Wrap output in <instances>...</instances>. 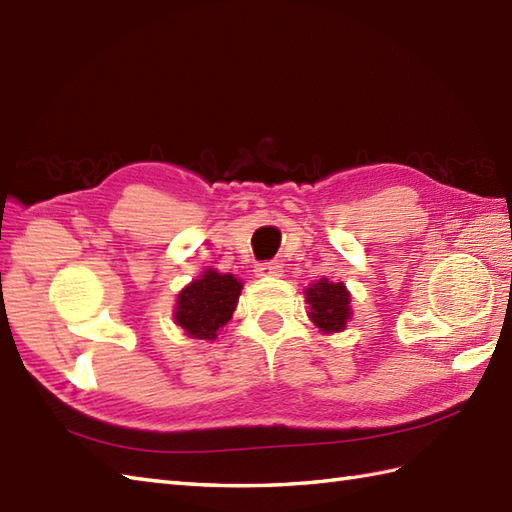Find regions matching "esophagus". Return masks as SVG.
<instances>
[{"instance_id": "34e87169", "label": "esophagus", "mask_w": 512, "mask_h": 512, "mask_svg": "<svg viewBox=\"0 0 512 512\" xmlns=\"http://www.w3.org/2000/svg\"><path fill=\"white\" fill-rule=\"evenodd\" d=\"M256 271H258V276H280L282 265L278 263V260H265V263H260L256 267Z\"/></svg>"}]
</instances>
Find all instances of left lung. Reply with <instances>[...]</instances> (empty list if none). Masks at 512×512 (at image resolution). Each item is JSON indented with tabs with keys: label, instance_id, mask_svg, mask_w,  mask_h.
I'll return each instance as SVG.
<instances>
[{
	"label": "left lung",
	"instance_id": "left-lung-1",
	"mask_svg": "<svg viewBox=\"0 0 512 512\" xmlns=\"http://www.w3.org/2000/svg\"><path fill=\"white\" fill-rule=\"evenodd\" d=\"M306 302L311 304V320L324 333L344 331L350 317V293L342 282L322 278L317 285L306 289Z\"/></svg>",
	"mask_w": 512,
	"mask_h": 512
}]
</instances>
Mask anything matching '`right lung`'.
Returning a JSON list of instances; mask_svg holds the SVG:
<instances>
[{"mask_svg":"<svg viewBox=\"0 0 512 512\" xmlns=\"http://www.w3.org/2000/svg\"><path fill=\"white\" fill-rule=\"evenodd\" d=\"M243 285L230 274L208 269L203 276L179 293L175 320L197 339H217L236 309Z\"/></svg>","mask_w":512,"mask_h":512,"instance_id":"right-lung-1","label":"right lung"}]
</instances>
